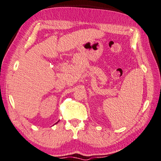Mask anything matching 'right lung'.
Instances as JSON below:
<instances>
[{
    "label": "right lung",
    "mask_w": 161,
    "mask_h": 161,
    "mask_svg": "<svg viewBox=\"0 0 161 161\" xmlns=\"http://www.w3.org/2000/svg\"><path fill=\"white\" fill-rule=\"evenodd\" d=\"M58 122H59V121H57V123H58ZM57 123H56V124H57Z\"/></svg>",
    "instance_id": "right-lung-1"
}]
</instances>
